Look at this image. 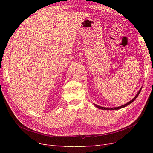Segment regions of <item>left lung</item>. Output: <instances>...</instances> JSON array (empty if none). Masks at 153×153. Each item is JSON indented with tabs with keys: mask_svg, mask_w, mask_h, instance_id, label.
I'll list each match as a JSON object with an SVG mask.
<instances>
[{
	"mask_svg": "<svg viewBox=\"0 0 153 153\" xmlns=\"http://www.w3.org/2000/svg\"><path fill=\"white\" fill-rule=\"evenodd\" d=\"M142 87L140 88V90L138 91V92H137V94L135 95V96L134 97V98H133L131 100L129 101V102H128V103H126V104H124V105H121V106H117V107H113V108H106V107H103V106H99V105H96V104H94V105L96 106V107H97V108H99V109H101V110H119V109H121V108H122L126 107V106L129 105V104H131V103H133V102L135 100V99L137 98V96H138V94H140V92L141 89H142Z\"/></svg>",
	"mask_w": 153,
	"mask_h": 153,
	"instance_id": "left-lung-1",
	"label": "left lung"
}]
</instances>
